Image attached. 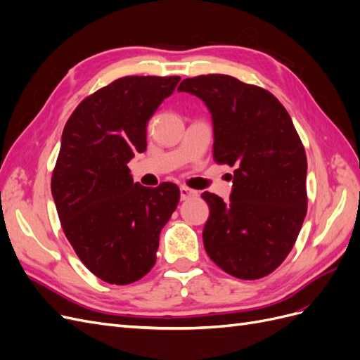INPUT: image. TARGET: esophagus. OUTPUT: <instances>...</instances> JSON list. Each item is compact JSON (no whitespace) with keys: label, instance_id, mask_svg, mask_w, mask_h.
<instances>
[{"label":"esophagus","instance_id":"34e87169","mask_svg":"<svg viewBox=\"0 0 360 360\" xmlns=\"http://www.w3.org/2000/svg\"><path fill=\"white\" fill-rule=\"evenodd\" d=\"M197 191H193V189H191V188H188V186H181L180 188V198H181V201H186V200H191V198H193V197H197Z\"/></svg>","mask_w":360,"mask_h":360}]
</instances>
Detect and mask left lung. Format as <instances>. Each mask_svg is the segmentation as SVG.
<instances>
[{"instance_id": "left-lung-1", "label": "left lung", "mask_w": 360, "mask_h": 360, "mask_svg": "<svg viewBox=\"0 0 360 360\" xmlns=\"http://www.w3.org/2000/svg\"><path fill=\"white\" fill-rule=\"evenodd\" d=\"M179 91L209 108L214 160L234 168L230 201L201 195L210 207L205 252L234 278H264L287 258L307 216L302 139L284 105L258 85L212 73L181 81Z\"/></svg>"}]
</instances>
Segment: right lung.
<instances>
[{
    "instance_id": "obj_1",
    "label": "right lung",
    "mask_w": 360,
    "mask_h": 360,
    "mask_svg": "<svg viewBox=\"0 0 360 360\" xmlns=\"http://www.w3.org/2000/svg\"><path fill=\"white\" fill-rule=\"evenodd\" d=\"M180 76H123L75 108L63 130L51 189L76 255L99 279L127 285L156 263L159 234L180 201L177 184L134 183L129 160L147 148V124Z\"/></svg>"
}]
</instances>
